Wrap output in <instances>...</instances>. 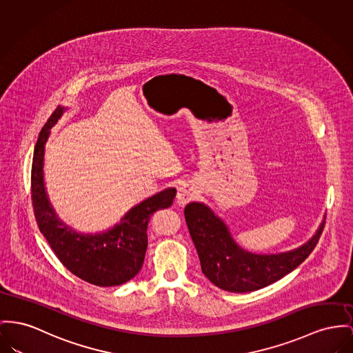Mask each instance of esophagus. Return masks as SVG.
Wrapping results in <instances>:
<instances>
[{
  "label": "esophagus",
  "instance_id": "esophagus-1",
  "mask_svg": "<svg viewBox=\"0 0 353 353\" xmlns=\"http://www.w3.org/2000/svg\"><path fill=\"white\" fill-rule=\"evenodd\" d=\"M196 196V191L191 188L188 183H182L178 188L176 201L179 205H186L190 201H192Z\"/></svg>",
  "mask_w": 353,
  "mask_h": 353
}]
</instances>
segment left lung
Masks as SVG:
<instances>
[{"instance_id": "1", "label": "left lung", "mask_w": 353, "mask_h": 353, "mask_svg": "<svg viewBox=\"0 0 353 353\" xmlns=\"http://www.w3.org/2000/svg\"><path fill=\"white\" fill-rule=\"evenodd\" d=\"M188 232L196 248L202 273L228 292L259 290L294 270L316 248L325 222L303 246L279 254H254L235 243L225 222L199 202L185 208Z\"/></svg>"}]
</instances>
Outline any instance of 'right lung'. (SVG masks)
<instances>
[{
	"mask_svg": "<svg viewBox=\"0 0 353 353\" xmlns=\"http://www.w3.org/2000/svg\"><path fill=\"white\" fill-rule=\"evenodd\" d=\"M67 108L57 107L43 127L32 163V203L40 232L60 262L83 281L96 286H117L134 279L147 250V226L151 215L172 205L176 190L165 188L127 212L120 223L97 234L76 233L61 222L48 199L44 185V152L50 128Z\"/></svg>",
	"mask_w": 353,
	"mask_h": 353,
	"instance_id": "obj_1",
	"label": "right lung"
}]
</instances>
